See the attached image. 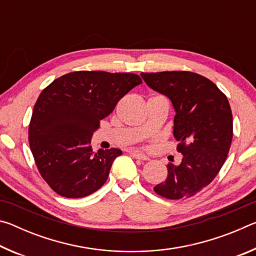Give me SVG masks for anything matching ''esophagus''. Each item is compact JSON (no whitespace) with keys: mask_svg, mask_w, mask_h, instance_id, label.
Returning a JSON list of instances; mask_svg holds the SVG:
<instances>
[{"mask_svg":"<svg viewBox=\"0 0 256 256\" xmlns=\"http://www.w3.org/2000/svg\"><path fill=\"white\" fill-rule=\"evenodd\" d=\"M130 154H131L133 158L138 159V160H144V162H146V160H149L148 156H146V154H141V152H138V151H131V152H130Z\"/></svg>","mask_w":256,"mask_h":256,"instance_id":"esophagus-1","label":"esophagus"}]
</instances>
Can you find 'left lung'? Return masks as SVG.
Returning <instances> with one entry per match:
<instances>
[{
	"instance_id": "1",
	"label": "left lung",
	"mask_w": 256,
	"mask_h": 256,
	"mask_svg": "<svg viewBox=\"0 0 256 256\" xmlns=\"http://www.w3.org/2000/svg\"><path fill=\"white\" fill-rule=\"evenodd\" d=\"M141 76L172 100L174 138L182 154L178 164H167L166 180L154 192L170 200L196 196L218 175L230 149L232 114L226 94L211 80L190 71L142 72Z\"/></svg>"
}]
</instances>
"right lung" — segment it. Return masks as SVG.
Segmentation results:
<instances>
[{
	"label": "right lung",
	"mask_w": 256,
	"mask_h": 256,
	"mask_svg": "<svg viewBox=\"0 0 256 256\" xmlns=\"http://www.w3.org/2000/svg\"><path fill=\"white\" fill-rule=\"evenodd\" d=\"M134 73L76 71L55 79L34 106L28 140L38 172L50 188L68 198L96 192L122 151H94L92 133L130 90Z\"/></svg>",
	"instance_id": "add662e5"
}]
</instances>
